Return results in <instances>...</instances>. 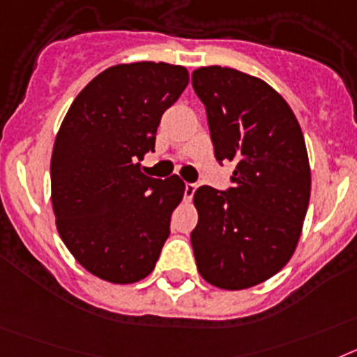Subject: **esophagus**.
<instances>
[{
  "label": "esophagus",
  "mask_w": 357,
  "mask_h": 357,
  "mask_svg": "<svg viewBox=\"0 0 357 357\" xmlns=\"http://www.w3.org/2000/svg\"><path fill=\"white\" fill-rule=\"evenodd\" d=\"M196 183H185V199L190 201L194 197V194H196Z\"/></svg>",
  "instance_id": "34e87169"
}]
</instances>
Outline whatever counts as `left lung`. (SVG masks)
<instances>
[{"label":"left lung","mask_w":357,"mask_h":357,"mask_svg":"<svg viewBox=\"0 0 357 357\" xmlns=\"http://www.w3.org/2000/svg\"><path fill=\"white\" fill-rule=\"evenodd\" d=\"M206 107L219 163H235L228 190L194 194L199 221L190 234L197 271L221 289H246L277 275L293 257L311 196L300 123L264 80L234 68L192 73Z\"/></svg>","instance_id":"left-lung-1"}]
</instances>
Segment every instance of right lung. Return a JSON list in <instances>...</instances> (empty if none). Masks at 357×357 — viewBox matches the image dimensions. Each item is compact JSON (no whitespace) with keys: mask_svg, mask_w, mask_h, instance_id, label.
Masks as SVG:
<instances>
[{"mask_svg":"<svg viewBox=\"0 0 357 357\" xmlns=\"http://www.w3.org/2000/svg\"><path fill=\"white\" fill-rule=\"evenodd\" d=\"M188 84L187 68L116 64L77 95L52 153V204L63 243L102 280L132 284L156 266L183 199L179 176L149 178L161 114Z\"/></svg>","mask_w":357,"mask_h":357,"instance_id":"right-lung-1","label":"right lung"}]
</instances>
